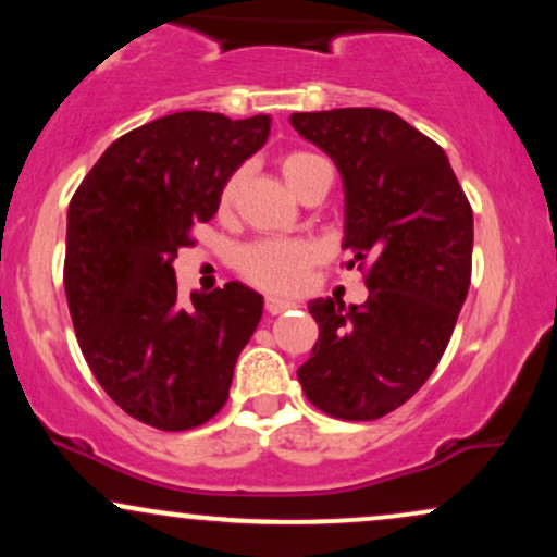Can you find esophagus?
Segmentation results:
<instances>
[{
  "label": "esophagus",
  "instance_id": "esophagus-1",
  "mask_svg": "<svg viewBox=\"0 0 557 557\" xmlns=\"http://www.w3.org/2000/svg\"><path fill=\"white\" fill-rule=\"evenodd\" d=\"M267 311H270V314L274 317V314H283V311H287V309H296V300H290V298H280V296H270L267 298Z\"/></svg>",
  "mask_w": 557,
  "mask_h": 557
}]
</instances>
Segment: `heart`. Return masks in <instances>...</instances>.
Returning a JSON list of instances; mask_svg holds the SVG:
<instances>
[{
  "mask_svg": "<svg viewBox=\"0 0 557 557\" xmlns=\"http://www.w3.org/2000/svg\"><path fill=\"white\" fill-rule=\"evenodd\" d=\"M319 164H324L317 154L309 151H287L280 159V172H283L285 183L290 185L293 194H298L306 177L314 172ZM235 190H238V175H233L222 188V207L233 201ZM314 261V248L306 243L296 240H261L253 246H246L238 253V270L243 277L251 280L253 285L267 287V290H296L304 283L306 270Z\"/></svg>",
  "mask_w": 557,
  "mask_h": 557,
  "instance_id": "heart-1",
  "label": "heart"
}]
</instances>
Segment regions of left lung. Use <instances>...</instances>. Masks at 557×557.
I'll list each match as a JSON object with an SVG mask.
<instances>
[{"label": "left lung", "instance_id": "left-lung-1", "mask_svg": "<svg viewBox=\"0 0 557 557\" xmlns=\"http://www.w3.org/2000/svg\"><path fill=\"white\" fill-rule=\"evenodd\" d=\"M290 125L341 172L345 267L369 270L361 306L309 304L319 341L298 382L330 417L380 419L443 359L471 283L474 214L445 151L395 112H296Z\"/></svg>", "mask_w": 557, "mask_h": 557}]
</instances>
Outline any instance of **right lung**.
<instances>
[{"instance_id":"1","label":"right lung","mask_w":557,"mask_h":557,"mask_svg":"<svg viewBox=\"0 0 557 557\" xmlns=\"http://www.w3.org/2000/svg\"><path fill=\"white\" fill-rule=\"evenodd\" d=\"M270 127V114H168L114 140L70 201L65 293L81 350L104 393L154 430L212 419L259 327L264 298L243 283L183 306L172 261Z\"/></svg>"}]
</instances>
